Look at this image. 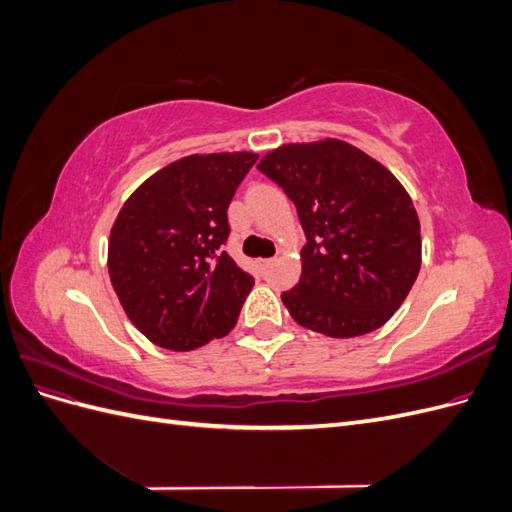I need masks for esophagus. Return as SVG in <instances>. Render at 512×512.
Instances as JSON below:
<instances>
[{
	"mask_svg": "<svg viewBox=\"0 0 512 512\" xmlns=\"http://www.w3.org/2000/svg\"><path fill=\"white\" fill-rule=\"evenodd\" d=\"M271 265H273V258H260L258 260V269L260 271H267Z\"/></svg>",
	"mask_w": 512,
	"mask_h": 512,
	"instance_id": "1",
	"label": "esophagus"
}]
</instances>
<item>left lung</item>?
<instances>
[{
    "mask_svg": "<svg viewBox=\"0 0 512 512\" xmlns=\"http://www.w3.org/2000/svg\"><path fill=\"white\" fill-rule=\"evenodd\" d=\"M297 207L307 243L290 316L348 339L380 329L421 271V222L389 168L339 138L288 143L258 164Z\"/></svg>",
    "mask_w": 512,
    "mask_h": 512,
    "instance_id": "1",
    "label": "left lung"
}]
</instances>
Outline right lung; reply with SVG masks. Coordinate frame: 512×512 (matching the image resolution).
<instances>
[{
  "instance_id": "obj_1",
  "label": "right lung",
  "mask_w": 512,
  "mask_h": 512,
  "mask_svg": "<svg viewBox=\"0 0 512 512\" xmlns=\"http://www.w3.org/2000/svg\"><path fill=\"white\" fill-rule=\"evenodd\" d=\"M252 151L194 153L153 173L123 203L108 237V275L151 344L188 352L237 324L254 280L222 245Z\"/></svg>"
}]
</instances>
